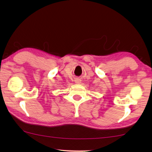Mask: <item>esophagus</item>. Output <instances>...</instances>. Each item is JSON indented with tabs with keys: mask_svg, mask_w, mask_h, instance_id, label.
I'll use <instances>...</instances> for the list:
<instances>
[{
	"mask_svg": "<svg viewBox=\"0 0 152 152\" xmlns=\"http://www.w3.org/2000/svg\"><path fill=\"white\" fill-rule=\"evenodd\" d=\"M80 82H81V80L79 78H76L75 80V83L76 84H80Z\"/></svg>",
	"mask_w": 152,
	"mask_h": 152,
	"instance_id": "esophagus-1",
	"label": "esophagus"
}]
</instances>
